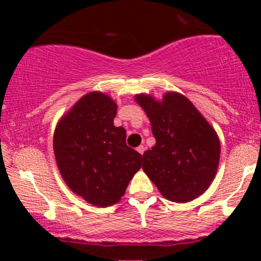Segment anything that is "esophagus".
I'll use <instances>...</instances> for the list:
<instances>
[{"mask_svg":"<svg viewBox=\"0 0 261 261\" xmlns=\"http://www.w3.org/2000/svg\"><path fill=\"white\" fill-rule=\"evenodd\" d=\"M136 150H138V151L140 152L141 155H143V154H144V151H145V146H144V145H140V146H139L138 149H136Z\"/></svg>","mask_w":261,"mask_h":261,"instance_id":"esophagus-1","label":"esophagus"}]
</instances>
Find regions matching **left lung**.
Listing matches in <instances>:
<instances>
[{
  "label": "left lung",
  "instance_id": "obj_1",
  "mask_svg": "<svg viewBox=\"0 0 261 261\" xmlns=\"http://www.w3.org/2000/svg\"><path fill=\"white\" fill-rule=\"evenodd\" d=\"M156 144L143 155V169L167 199L189 202L204 193L217 172L220 140L204 117L183 94L163 101L138 94Z\"/></svg>",
  "mask_w": 261,
  "mask_h": 261
}]
</instances>
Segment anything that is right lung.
Here are the masks:
<instances>
[{
    "label": "right lung",
    "instance_id": "obj_1",
    "mask_svg": "<svg viewBox=\"0 0 261 261\" xmlns=\"http://www.w3.org/2000/svg\"><path fill=\"white\" fill-rule=\"evenodd\" d=\"M117 105L99 92L83 96L59 121L54 154L67 186L91 204L117 203L141 167V154L126 145V131L116 127Z\"/></svg>",
    "mask_w": 261,
    "mask_h": 261
}]
</instances>
